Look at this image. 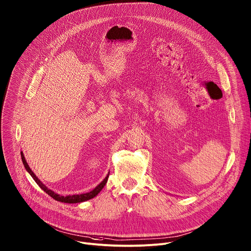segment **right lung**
<instances>
[{
  "mask_svg": "<svg viewBox=\"0 0 251 251\" xmlns=\"http://www.w3.org/2000/svg\"><path fill=\"white\" fill-rule=\"evenodd\" d=\"M21 158H22V161H23V164H24V166H25L26 171L30 174V176L33 177V179H34V180L36 181L37 185H38L46 194H48L50 197L53 198L54 200H56V201L62 202V203H69V204L81 203V202H85V201H88V200L93 199L94 197H96L100 192H101V191L103 190V188L105 187L106 182H107V180H108V177H109V174H108L107 176L104 178V180H103L101 183H100V185H98L93 191H91V192H89V193L79 194V195L65 196V197H64V196H60V195L54 193V192L51 191V190H49V189L44 185V183H42V182L40 181V179L34 175V173H33V172L31 171V169L29 168V165H28V163H27V161H26V159H25V157H24L23 152H21Z\"/></svg>",
  "mask_w": 251,
  "mask_h": 251,
  "instance_id": "1",
  "label": "right lung"
}]
</instances>
